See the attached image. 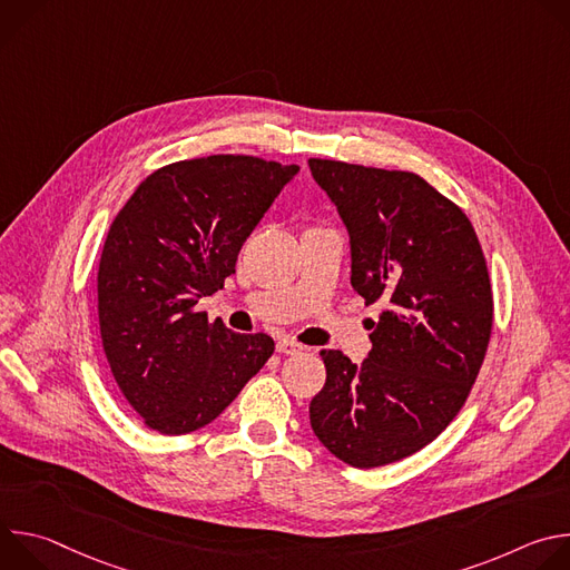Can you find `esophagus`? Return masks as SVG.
<instances>
[{"label":"esophagus","mask_w":570,"mask_h":570,"mask_svg":"<svg viewBox=\"0 0 570 570\" xmlns=\"http://www.w3.org/2000/svg\"><path fill=\"white\" fill-rule=\"evenodd\" d=\"M277 352H279V354H286V356H293V354H299V352H302V345L295 343V341H291V338H282V341L277 343Z\"/></svg>","instance_id":"1"}]
</instances>
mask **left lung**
<instances>
[{"instance_id":"8db88e82","label":"left lung","mask_w":570,"mask_h":570,"mask_svg":"<svg viewBox=\"0 0 570 570\" xmlns=\"http://www.w3.org/2000/svg\"><path fill=\"white\" fill-rule=\"evenodd\" d=\"M308 169L350 232L354 291L383 304L361 365L320 352L327 381L311 429L338 460L383 466L433 442L464 405L492 336L490 273L464 212L417 174L317 157Z\"/></svg>"}]
</instances>
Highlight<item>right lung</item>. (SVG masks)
I'll use <instances>...</instances> for the list:
<instances>
[{"mask_svg": "<svg viewBox=\"0 0 570 570\" xmlns=\"http://www.w3.org/2000/svg\"><path fill=\"white\" fill-rule=\"evenodd\" d=\"M299 171L209 155L150 174L110 225L99 262V327L112 376L144 424L185 435L214 422L273 356L266 334L209 322L243 243Z\"/></svg>", "mask_w": 570, "mask_h": 570, "instance_id": "obj_1", "label": "right lung"}]
</instances>
